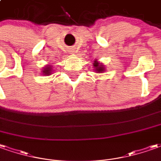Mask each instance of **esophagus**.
I'll return each instance as SVG.
<instances>
[{
    "mask_svg": "<svg viewBox=\"0 0 161 161\" xmlns=\"http://www.w3.org/2000/svg\"><path fill=\"white\" fill-rule=\"evenodd\" d=\"M71 53H72V52H71Z\"/></svg>",
    "mask_w": 161,
    "mask_h": 161,
    "instance_id": "obj_1",
    "label": "esophagus"
}]
</instances>
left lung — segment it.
Segmentation results:
<instances>
[{"label":"left lung","mask_w":161,"mask_h":161,"mask_svg":"<svg viewBox=\"0 0 161 161\" xmlns=\"http://www.w3.org/2000/svg\"><path fill=\"white\" fill-rule=\"evenodd\" d=\"M93 66H94V70L95 71V73H103L105 72V66H104L103 63H100L99 61H97L95 59L94 63H93Z\"/></svg>","instance_id":"left-lung-1"}]
</instances>
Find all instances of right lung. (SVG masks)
<instances>
[{"label": "right lung", "mask_w": 161, "mask_h": 161, "mask_svg": "<svg viewBox=\"0 0 161 161\" xmlns=\"http://www.w3.org/2000/svg\"><path fill=\"white\" fill-rule=\"evenodd\" d=\"M53 67L51 65H46V66L44 67V69L42 70V74L45 75V76H48L50 74H53Z\"/></svg>", "instance_id": "1"}]
</instances>
